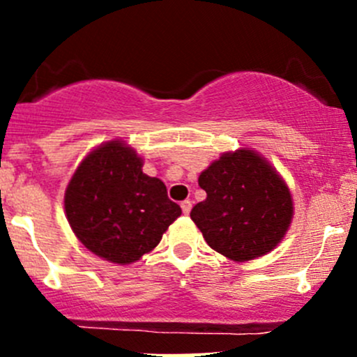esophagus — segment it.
Here are the masks:
<instances>
[{
    "label": "esophagus",
    "instance_id": "obj_1",
    "mask_svg": "<svg viewBox=\"0 0 357 357\" xmlns=\"http://www.w3.org/2000/svg\"><path fill=\"white\" fill-rule=\"evenodd\" d=\"M181 208H183V214H190V211H192V202L183 200L181 202Z\"/></svg>",
    "mask_w": 357,
    "mask_h": 357
}]
</instances>
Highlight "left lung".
Masks as SVG:
<instances>
[{
	"instance_id": "1",
	"label": "left lung",
	"mask_w": 357,
	"mask_h": 357,
	"mask_svg": "<svg viewBox=\"0 0 357 357\" xmlns=\"http://www.w3.org/2000/svg\"><path fill=\"white\" fill-rule=\"evenodd\" d=\"M199 185L207 199L190 218L215 252L245 262L282 242L294 214L290 190L254 150L225 153L202 172Z\"/></svg>"
}]
</instances>
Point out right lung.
Segmentation results:
<instances>
[{"instance_id":"add662e5","label":"right lung","mask_w":357,"mask_h":357,"mask_svg":"<svg viewBox=\"0 0 357 357\" xmlns=\"http://www.w3.org/2000/svg\"><path fill=\"white\" fill-rule=\"evenodd\" d=\"M143 160L122 142H109L79 164L66 192L72 231L98 257L129 264L153 250L181 207L142 171Z\"/></svg>"}]
</instances>
